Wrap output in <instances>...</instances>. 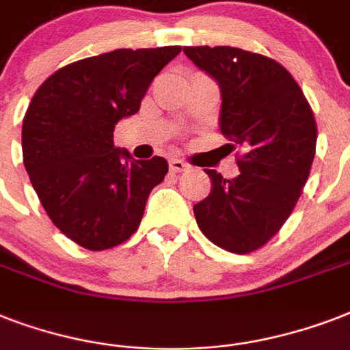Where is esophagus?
Instances as JSON below:
<instances>
[{
    "label": "esophagus",
    "mask_w": 350,
    "mask_h": 350,
    "mask_svg": "<svg viewBox=\"0 0 350 350\" xmlns=\"http://www.w3.org/2000/svg\"><path fill=\"white\" fill-rule=\"evenodd\" d=\"M169 167L172 172H185V170H189V165H187L185 161H181V159H176V158L170 159Z\"/></svg>",
    "instance_id": "esophagus-1"
}]
</instances>
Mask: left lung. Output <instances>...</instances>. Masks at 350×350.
<instances>
[{"label": "left lung", "mask_w": 350, "mask_h": 350, "mask_svg": "<svg viewBox=\"0 0 350 350\" xmlns=\"http://www.w3.org/2000/svg\"><path fill=\"white\" fill-rule=\"evenodd\" d=\"M185 56L218 83L219 129L239 148L232 180L205 169L213 189L194 205L214 245L247 254L282 229L309 178L316 121L299 85L271 57L236 46H185Z\"/></svg>", "instance_id": "1"}]
</instances>
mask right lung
<instances>
[{"label":"right lung","mask_w":350,"mask_h":350,"mask_svg":"<svg viewBox=\"0 0 350 350\" xmlns=\"http://www.w3.org/2000/svg\"><path fill=\"white\" fill-rule=\"evenodd\" d=\"M180 52L174 45L85 57L56 70L30 101L25 169L52 224L74 243L105 250L139 227L169 163L132 158L114 145V126L139 111L148 85Z\"/></svg>","instance_id":"add662e5"}]
</instances>
